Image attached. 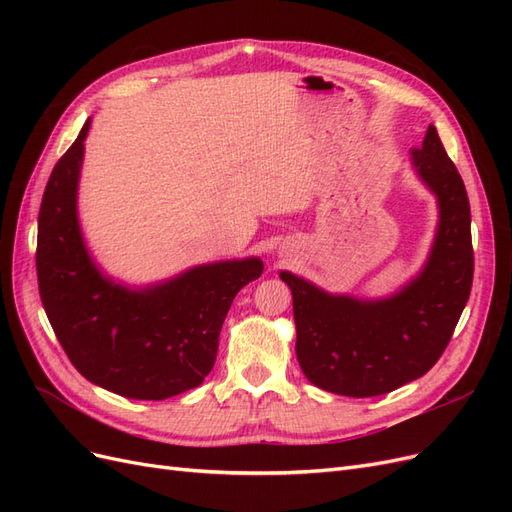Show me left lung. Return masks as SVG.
I'll return each mask as SVG.
<instances>
[{
	"label": "left lung",
	"mask_w": 512,
	"mask_h": 512,
	"mask_svg": "<svg viewBox=\"0 0 512 512\" xmlns=\"http://www.w3.org/2000/svg\"><path fill=\"white\" fill-rule=\"evenodd\" d=\"M412 166L436 194L440 224L423 271L389 299L329 294L282 271L307 380L337 395L376 397L425 376L451 342L474 275L470 200L457 166L429 126Z\"/></svg>",
	"instance_id": "1"
}]
</instances>
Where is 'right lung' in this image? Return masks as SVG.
I'll use <instances>...</instances> for the list:
<instances>
[{
	"mask_svg": "<svg viewBox=\"0 0 512 512\" xmlns=\"http://www.w3.org/2000/svg\"><path fill=\"white\" fill-rule=\"evenodd\" d=\"M89 126L91 119L55 164L42 196L36 250L40 299L81 376L121 397L160 401L205 380L232 299L265 267L260 258L211 262L138 290L102 275L76 215Z\"/></svg>",
	"mask_w": 512,
	"mask_h": 512,
	"instance_id": "add662e5",
	"label": "right lung"
}]
</instances>
